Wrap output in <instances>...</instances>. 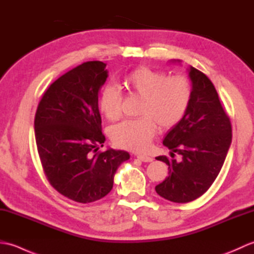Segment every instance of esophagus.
<instances>
[{"mask_svg": "<svg viewBox=\"0 0 254 254\" xmlns=\"http://www.w3.org/2000/svg\"><path fill=\"white\" fill-rule=\"evenodd\" d=\"M136 157H137V159L143 161V163H150V161H153V158L149 157V156H146V155H138V156H136Z\"/></svg>", "mask_w": 254, "mask_h": 254, "instance_id": "esophagus-1", "label": "esophagus"}]
</instances>
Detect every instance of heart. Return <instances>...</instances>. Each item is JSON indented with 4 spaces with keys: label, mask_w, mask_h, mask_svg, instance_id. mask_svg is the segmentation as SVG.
I'll return each mask as SVG.
<instances>
[{
    "label": "heart",
    "mask_w": 254,
    "mask_h": 254,
    "mask_svg": "<svg viewBox=\"0 0 254 254\" xmlns=\"http://www.w3.org/2000/svg\"><path fill=\"white\" fill-rule=\"evenodd\" d=\"M122 85L131 95L141 98L137 116L126 120L110 130V137L118 147L143 152L148 147L157 131H166L179 123L190 106L192 87L181 75L168 76L163 71L137 67L122 77ZM122 97L112 86H106L98 99L99 110L108 120L121 116Z\"/></svg>",
    "instance_id": "b5f03b06"
}]
</instances>
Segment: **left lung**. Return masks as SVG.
Returning a JSON list of instances; mask_svg holds the SVG:
<instances>
[{"mask_svg": "<svg viewBox=\"0 0 254 254\" xmlns=\"http://www.w3.org/2000/svg\"><path fill=\"white\" fill-rule=\"evenodd\" d=\"M192 97L182 120L167 134L163 144L171 158L158 156L168 165L169 176L156 186L161 197L188 203L206 192L216 179L231 144V123L210 79L190 66ZM182 155L177 161L174 153Z\"/></svg>", "mask_w": 254, "mask_h": 254, "instance_id": "1", "label": "left lung"}]
</instances>
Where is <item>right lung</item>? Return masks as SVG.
<instances>
[{
    "mask_svg": "<svg viewBox=\"0 0 254 254\" xmlns=\"http://www.w3.org/2000/svg\"><path fill=\"white\" fill-rule=\"evenodd\" d=\"M107 77L104 62L80 64L49 86L36 111V144L47 179L78 203L106 196L118 167L130 158L112 148L97 153L106 141L98 93Z\"/></svg>",
    "mask_w": 254,
    "mask_h": 254,
    "instance_id": "add662e5",
    "label": "right lung"
}]
</instances>
